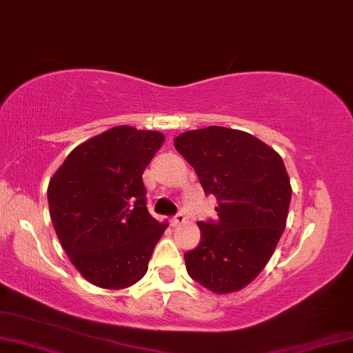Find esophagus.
<instances>
[{"label":"esophagus","instance_id":"obj_1","mask_svg":"<svg viewBox=\"0 0 353 353\" xmlns=\"http://www.w3.org/2000/svg\"><path fill=\"white\" fill-rule=\"evenodd\" d=\"M185 221H186L185 213H176L175 216L170 218V224H172V226H180V224H183Z\"/></svg>","mask_w":353,"mask_h":353}]
</instances>
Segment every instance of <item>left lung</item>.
I'll use <instances>...</instances> for the list:
<instances>
[{"label": "left lung", "instance_id": "1", "mask_svg": "<svg viewBox=\"0 0 353 353\" xmlns=\"http://www.w3.org/2000/svg\"><path fill=\"white\" fill-rule=\"evenodd\" d=\"M218 219L199 221L202 240L185 253L189 277L213 293L247 287L272 256L287 224L291 186L277 152L242 130L210 125L175 139Z\"/></svg>", "mask_w": 353, "mask_h": 353}]
</instances>
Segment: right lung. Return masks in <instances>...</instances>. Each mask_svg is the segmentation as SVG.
Instances as JSON below:
<instances>
[{
  "instance_id": "right-lung-1",
  "label": "right lung",
  "mask_w": 353,
  "mask_h": 353,
  "mask_svg": "<svg viewBox=\"0 0 353 353\" xmlns=\"http://www.w3.org/2000/svg\"><path fill=\"white\" fill-rule=\"evenodd\" d=\"M162 141L161 132L113 127L74 148L49 181L55 232L92 285L121 290L146 274L168 224L148 212L141 175Z\"/></svg>"
}]
</instances>
